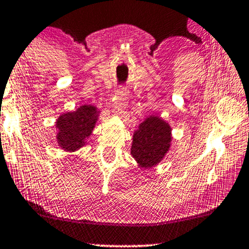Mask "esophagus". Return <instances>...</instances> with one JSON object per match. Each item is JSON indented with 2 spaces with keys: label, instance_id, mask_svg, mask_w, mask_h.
<instances>
[{
  "label": "esophagus",
  "instance_id": "1",
  "mask_svg": "<svg viewBox=\"0 0 249 249\" xmlns=\"http://www.w3.org/2000/svg\"><path fill=\"white\" fill-rule=\"evenodd\" d=\"M116 95L120 99V104L116 107V112L118 114H122L123 112H124V110H123V105H124L126 99L129 98V91H127L125 87H119V89H117Z\"/></svg>",
  "mask_w": 249,
  "mask_h": 249
}]
</instances>
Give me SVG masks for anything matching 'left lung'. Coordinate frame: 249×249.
I'll return each mask as SVG.
<instances>
[{"label":"left lung","instance_id":"obj_1","mask_svg":"<svg viewBox=\"0 0 249 249\" xmlns=\"http://www.w3.org/2000/svg\"><path fill=\"white\" fill-rule=\"evenodd\" d=\"M131 155L141 168H152L164 158L171 143V127L162 118H146L133 133Z\"/></svg>","mask_w":249,"mask_h":249}]
</instances>
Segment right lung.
Instances as JSON below:
<instances>
[{
    "label": "right lung",
    "mask_w": 249,
    "mask_h": 249,
    "mask_svg": "<svg viewBox=\"0 0 249 249\" xmlns=\"http://www.w3.org/2000/svg\"><path fill=\"white\" fill-rule=\"evenodd\" d=\"M98 116L99 111L92 105H83L74 112L61 114L56 120V141L60 147L71 152L80 149L91 136Z\"/></svg>",
    "instance_id": "obj_1"
}]
</instances>
